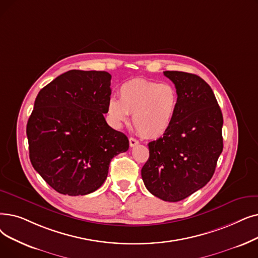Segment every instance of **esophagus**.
<instances>
[{
	"mask_svg": "<svg viewBox=\"0 0 258 258\" xmlns=\"http://www.w3.org/2000/svg\"><path fill=\"white\" fill-rule=\"evenodd\" d=\"M138 143H139V141H138L136 138H133V137L130 138V147H131V148L135 147V145H137Z\"/></svg>",
	"mask_w": 258,
	"mask_h": 258,
	"instance_id": "34e87169",
	"label": "esophagus"
}]
</instances>
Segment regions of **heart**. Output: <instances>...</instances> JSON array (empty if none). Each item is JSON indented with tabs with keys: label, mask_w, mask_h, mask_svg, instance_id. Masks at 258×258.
Here are the masks:
<instances>
[{
	"label": "heart",
	"mask_w": 258,
	"mask_h": 258,
	"mask_svg": "<svg viewBox=\"0 0 258 258\" xmlns=\"http://www.w3.org/2000/svg\"><path fill=\"white\" fill-rule=\"evenodd\" d=\"M178 106V92L170 83L133 79L119 87V100L110 98L106 114L120 127L133 114V124L142 136L157 138L170 128Z\"/></svg>",
	"instance_id": "heart-1"
}]
</instances>
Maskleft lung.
<instances>
[{
    "label": "left lung",
    "mask_w": 258,
    "mask_h": 258,
    "mask_svg": "<svg viewBox=\"0 0 258 258\" xmlns=\"http://www.w3.org/2000/svg\"><path fill=\"white\" fill-rule=\"evenodd\" d=\"M163 74L175 84L178 106L170 128L149 143L141 176L154 196L176 203L211 180L223 149V118L212 88L199 76Z\"/></svg>",
    "instance_id": "obj_1"
}]
</instances>
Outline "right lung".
Returning a JSON list of instances; mask_svg holds the SVG:
<instances>
[{
	"instance_id": "right-lung-1",
	"label": "right lung",
	"mask_w": 258,
	"mask_h": 258,
	"mask_svg": "<svg viewBox=\"0 0 258 258\" xmlns=\"http://www.w3.org/2000/svg\"><path fill=\"white\" fill-rule=\"evenodd\" d=\"M111 76L69 71L38 94L26 134L30 162L58 193L86 195L103 184L115 156L128 150L124 134L105 121Z\"/></svg>"
}]
</instances>
